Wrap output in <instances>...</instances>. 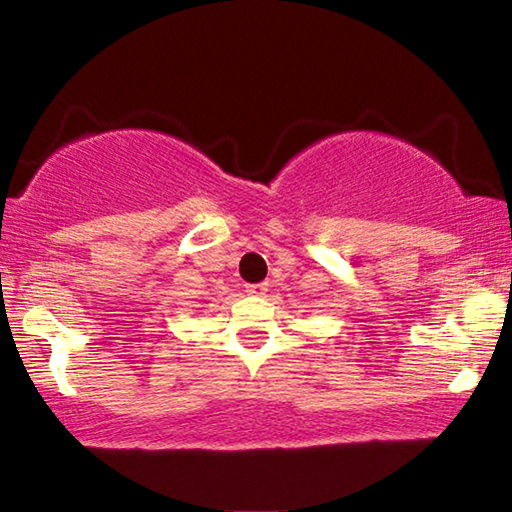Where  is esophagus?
Wrapping results in <instances>:
<instances>
[{"label": "esophagus", "instance_id": "1", "mask_svg": "<svg viewBox=\"0 0 512 512\" xmlns=\"http://www.w3.org/2000/svg\"><path fill=\"white\" fill-rule=\"evenodd\" d=\"M266 291H268V284H266V282L246 284V293H250V296H264Z\"/></svg>", "mask_w": 512, "mask_h": 512}]
</instances>
